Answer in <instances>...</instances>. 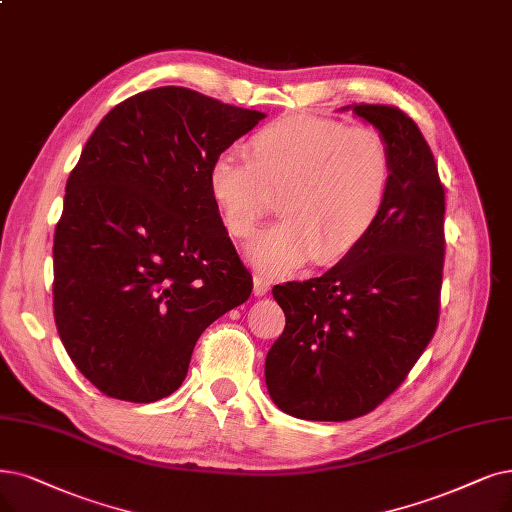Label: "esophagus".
Segmentation results:
<instances>
[{
    "instance_id": "1",
    "label": "esophagus",
    "mask_w": 512,
    "mask_h": 512,
    "mask_svg": "<svg viewBox=\"0 0 512 512\" xmlns=\"http://www.w3.org/2000/svg\"><path fill=\"white\" fill-rule=\"evenodd\" d=\"M271 290V283L267 277L262 275H254V296H267V292Z\"/></svg>"
}]
</instances>
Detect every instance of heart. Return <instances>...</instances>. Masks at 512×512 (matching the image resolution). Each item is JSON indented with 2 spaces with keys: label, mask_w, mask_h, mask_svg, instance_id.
<instances>
[{
  "label": "heart",
  "mask_w": 512,
  "mask_h": 512,
  "mask_svg": "<svg viewBox=\"0 0 512 512\" xmlns=\"http://www.w3.org/2000/svg\"><path fill=\"white\" fill-rule=\"evenodd\" d=\"M391 180L382 132L313 113L273 119L250 138L248 155L222 151L208 168L210 197L235 239L250 237L281 193L283 218L245 248L258 271L275 277L353 254L376 227Z\"/></svg>",
  "instance_id": "1"
}]
</instances>
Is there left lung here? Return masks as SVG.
<instances>
[{
	"mask_svg": "<svg viewBox=\"0 0 512 512\" xmlns=\"http://www.w3.org/2000/svg\"><path fill=\"white\" fill-rule=\"evenodd\" d=\"M349 109V107H344ZM386 138L393 180L359 248L321 277L275 285L283 334L264 363L279 410L344 422L395 393L431 342L441 309L445 189L416 121L391 105H353Z\"/></svg>",
	"mask_w": 512,
	"mask_h": 512,
	"instance_id": "1",
	"label": "left lung"
}]
</instances>
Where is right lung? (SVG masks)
<instances>
[{"mask_svg": "<svg viewBox=\"0 0 512 512\" xmlns=\"http://www.w3.org/2000/svg\"><path fill=\"white\" fill-rule=\"evenodd\" d=\"M260 119L163 86L119 102L81 151L54 233V321L107 397L172 395L203 330L250 298L208 168Z\"/></svg>", "mask_w": 512, "mask_h": 512, "instance_id": "right-lung-1", "label": "right lung"}]
</instances>
